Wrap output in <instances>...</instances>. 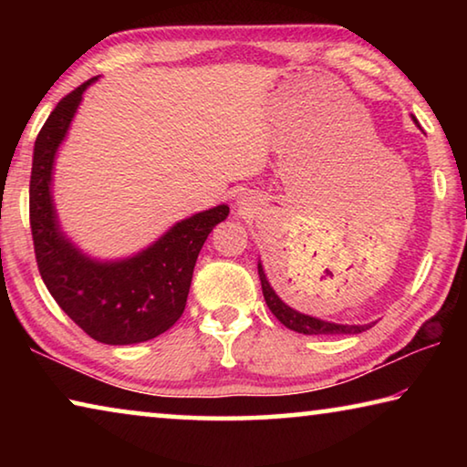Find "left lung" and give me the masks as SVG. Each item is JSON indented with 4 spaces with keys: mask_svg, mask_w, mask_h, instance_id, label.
<instances>
[{
    "mask_svg": "<svg viewBox=\"0 0 467 467\" xmlns=\"http://www.w3.org/2000/svg\"><path fill=\"white\" fill-rule=\"evenodd\" d=\"M257 272H259V280H262V290H264V298L267 306H270V311L275 315V319L292 331H298V334H305V336H334V334H360V331L370 327V326H339V323L321 321L317 317H311V315L290 309L286 303H282L280 296L275 295L274 288L270 286L262 264H257Z\"/></svg>",
    "mask_w": 467,
    "mask_h": 467,
    "instance_id": "left-lung-1",
    "label": "left lung"
}]
</instances>
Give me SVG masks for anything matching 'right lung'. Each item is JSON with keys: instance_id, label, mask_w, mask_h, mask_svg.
<instances>
[{"instance_id": "obj_1", "label": "right lung", "mask_w": 467, "mask_h": 467, "mask_svg": "<svg viewBox=\"0 0 467 467\" xmlns=\"http://www.w3.org/2000/svg\"><path fill=\"white\" fill-rule=\"evenodd\" d=\"M92 80L66 94L38 131L30 172V231L47 290L78 327L110 346L138 344L175 326L187 305L193 267L205 239L228 216V205L177 223L138 255L94 262L59 231L51 197L55 152Z\"/></svg>"}]
</instances>
